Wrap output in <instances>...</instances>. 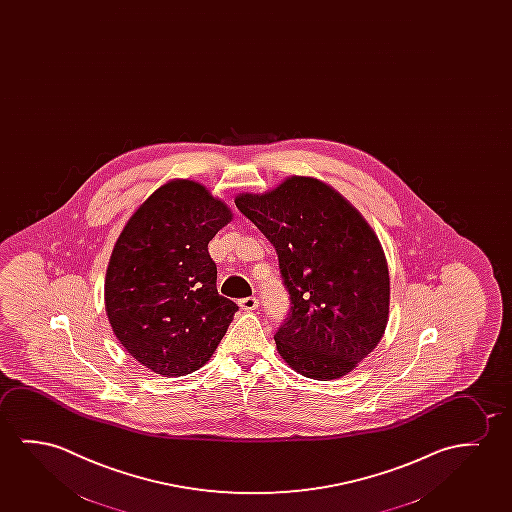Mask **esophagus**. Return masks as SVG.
I'll return each instance as SVG.
<instances>
[{"mask_svg":"<svg viewBox=\"0 0 512 512\" xmlns=\"http://www.w3.org/2000/svg\"><path fill=\"white\" fill-rule=\"evenodd\" d=\"M239 306L245 310V312H253L259 308V299L257 297H245L239 301Z\"/></svg>","mask_w":512,"mask_h":512,"instance_id":"34e87169","label":"esophagus"}]
</instances>
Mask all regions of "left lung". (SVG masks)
Returning <instances> with one entry per match:
<instances>
[{
    "label": "left lung",
    "instance_id": "left-lung-1",
    "mask_svg": "<svg viewBox=\"0 0 512 512\" xmlns=\"http://www.w3.org/2000/svg\"><path fill=\"white\" fill-rule=\"evenodd\" d=\"M234 202L275 246L289 290L278 354L303 377L347 375L377 347L389 319V269L377 234L349 200L315 178L290 176Z\"/></svg>",
    "mask_w": 512,
    "mask_h": 512
}]
</instances>
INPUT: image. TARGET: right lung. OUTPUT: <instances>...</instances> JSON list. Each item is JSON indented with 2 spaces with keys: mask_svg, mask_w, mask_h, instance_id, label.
<instances>
[{
  "mask_svg": "<svg viewBox=\"0 0 512 512\" xmlns=\"http://www.w3.org/2000/svg\"><path fill=\"white\" fill-rule=\"evenodd\" d=\"M232 211L206 186L172 179L135 209L112 248L105 312L126 352L163 377L213 356L237 304L216 290L209 241Z\"/></svg>",
  "mask_w": 512,
  "mask_h": 512,
  "instance_id": "right-lung-1",
  "label": "right lung"
}]
</instances>
